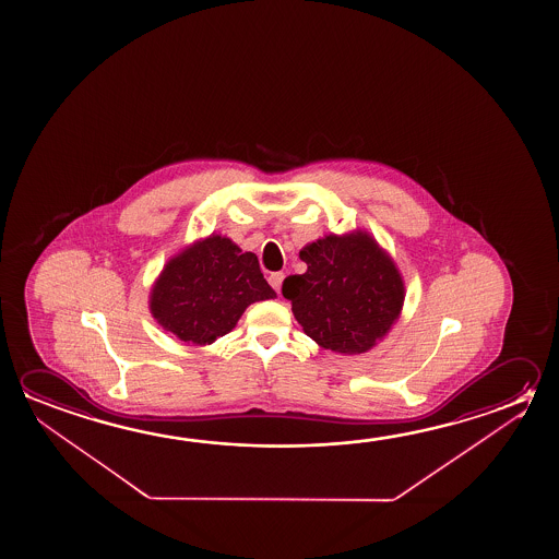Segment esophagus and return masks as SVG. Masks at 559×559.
I'll list each match as a JSON object with an SVG mask.
<instances>
[{
  "instance_id": "obj_1",
  "label": "esophagus",
  "mask_w": 559,
  "mask_h": 559,
  "mask_svg": "<svg viewBox=\"0 0 559 559\" xmlns=\"http://www.w3.org/2000/svg\"><path fill=\"white\" fill-rule=\"evenodd\" d=\"M284 273H273L269 276V284L275 288L276 293H281V286H283Z\"/></svg>"
}]
</instances>
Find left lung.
Wrapping results in <instances>:
<instances>
[{
  "instance_id": "obj_1",
  "label": "left lung",
  "mask_w": 559,
  "mask_h": 559,
  "mask_svg": "<svg viewBox=\"0 0 559 559\" xmlns=\"http://www.w3.org/2000/svg\"><path fill=\"white\" fill-rule=\"evenodd\" d=\"M300 259L308 271L288 276L283 296L304 333L335 353L374 347L403 306L402 276L392 259L362 231L318 239Z\"/></svg>"
}]
</instances>
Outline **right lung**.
Masks as SVG:
<instances>
[{
	"label": "right lung",
	"mask_w": 559,
	"mask_h": 559,
	"mask_svg": "<svg viewBox=\"0 0 559 559\" xmlns=\"http://www.w3.org/2000/svg\"><path fill=\"white\" fill-rule=\"evenodd\" d=\"M275 296L255 253H243L231 239L211 236L165 265L150 308L175 337L211 345L236 328L249 304Z\"/></svg>",
	"instance_id": "add662e5"
}]
</instances>
